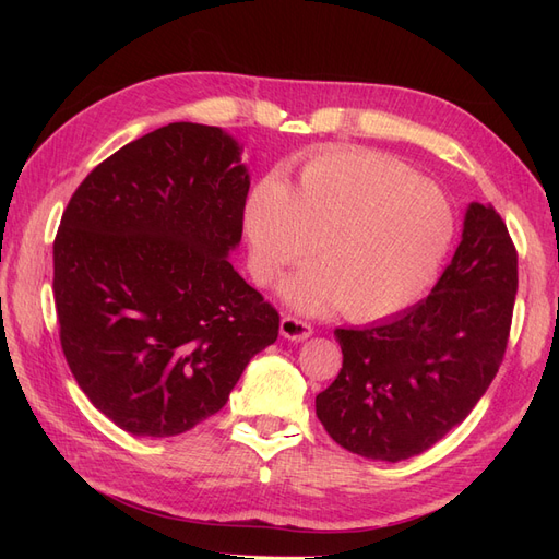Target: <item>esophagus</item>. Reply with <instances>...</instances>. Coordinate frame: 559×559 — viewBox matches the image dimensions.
<instances>
[{
    "mask_svg": "<svg viewBox=\"0 0 559 559\" xmlns=\"http://www.w3.org/2000/svg\"><path fill=\"white\" fill-rule=\"evenodd\" d=\"M280 331L284 337H289V341H306V337L312 335V324L310 321L298 319V317L284 314L280 321Z\"/></svg>",
    "mask_w": 559,
    "mask_h": 559,
    "instance_id": "1",
    "label": "esophagus"
}]
</instances>
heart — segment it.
Returning a JSON list of instances; mask_svg holds the SVG:
<instances>
[{"label": "heart", "mask_w": 559, "mask_h": 559, "mask_svg": "<svg viewBox=\"0 0 559 559\" xmlns=\"http://www.w3.org/2000/svg\"><path fill=\"white\" fill-rule=\"evenodd\" d=\"M251 270L273 282L310 257L319 265L284 284L302 312L341 306L370 321L411 306L441 267L454 235L448 195L408 165L366 148H331L302 167L282 191L261 183L247 200Z\"/></svg>", "instance_id": "b5f03b06"}]
</instances>
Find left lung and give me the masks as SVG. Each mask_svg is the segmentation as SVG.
<instances>
[{
	"label": "left lung",
	"instance_id": "8db88e82",
	"mask_svg": "<svg viewBox=\"0 0 559 559\" xmlns=\"http://www.w3.org/2000/svg\"><path fill=\"white\" fill-rule=\"evenodd\" d=\"M518 251L492 205L471 202L462 242L417 306L366 329H335L337 378L317 417L345 450L411 460L452 431L492 384L509 345Z\"/></svg>",
	"mask_w": 559,
	"mask_h": 559
}]
</instances>
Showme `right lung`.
<instances>
[{"label": "right lung", "instance_id": "right-lung-1", "mask_svg": "<svg viewBox=\"0 0 559 559\" xmlns=\"http://www.w3.org/2000/svg\"><path fill=\"white\" fill-rule=\"evenodd\" d=\"M249 175L214 126L170 123L79 183L53 242L60 345L83 394L132 436L193 429L277 341L280 314L228 251Z\"/></svg>", "mask_w": 559, "mask_h": 559}]
</instances>
